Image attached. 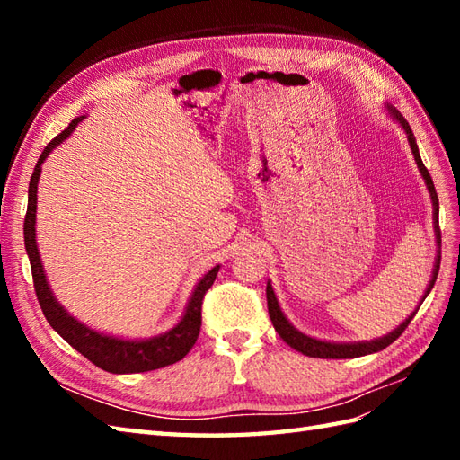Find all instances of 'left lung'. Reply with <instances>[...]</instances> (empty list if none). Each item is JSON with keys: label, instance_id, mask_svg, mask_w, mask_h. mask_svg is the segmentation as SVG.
I'll use <instances>...</instances> for the list:
<instances>
[{"label": "left lung", "instance_id": "1", "mask_svg": "<svg viewBox=\"0 0 460 460\" xmlns=\"http://www.w3.org/2000/svg\"><path fill=\"white\" fill-rule=\"evenodd\" d=\"M384 106H385V111L389 114V119H392L394 122H397L399 128H402L407 134V142H409V148H411V154H413V158H415L417 170H419V173H421V178H423V181L427 185L429 198H431V203H433V229H435L437 255H435V265H433L431 279H429V285H427V288L423 292L421 300H419L417 308L402 322V324H399L397 328H394L392 332H387L385 336H379V338H374V340H361V341H330V340H320V338L305 334V332H300L287 318L285 312H282V308L279 305V298L275 295V288H272L270 280H267V306H269V316H270L272 326H275V330L279 332V336L285 340L290 348H295L296 351H300V354H305L308 358L348 359V358H359V356L376 354V351H381L384 348H387L389 344H392V341H395L399 336L403 334V330L409 326V322L413 320L419 306L423 305V300L427 298L429 292L433 290V285H435L437 275H438V267H441V231H438V198H437L433 180H431V175H429L427 168L423 165L421 154H419L411 126H409V122L403 119V114L399 112L395 106L387 104V102Z\"/></svg>", "mask_w": 460, "mask_h": 460}]
</instances>
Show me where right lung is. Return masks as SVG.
I'll list each match as a JSON object with an SVG mask.
<instances>
[{"label":"right lung","mask_w":460,"mask_h":460,"mask_svg":"<svg viewBox=\"0 0 460 460\" xmlns=\"http://www.w3.org/2000/svg\"><path fill=\"white\" fill-rule=\"evenodd\" d=\"M86 116H79L75 119L68 128H65L61 134L57 136L55 140L47 144L43 154L39 155L37 165L31 175V181H29V191H27V215L23 223V235H25V251L29 262H31V272H33V285L37 292V300L41 305L43 314L53 330L61 336L65 341H68L76 351L91 359L94 366H99L104 371H111V374H140V371H152L160 369L165 366H172L175 361H180L188 351L193 348L195 340L199 336L201 328V300L203 295L208 292L213 285L215 277L219 272V265L209 269L205 275L198 280V285L193 287L191 296L185 305L180 320L175 324L162 332L158 336L152 338H122V336H112L104 334L101 330H94L86 326L84 322L75 318L71 312H68L61 302L57 300L55 292L49 285L45 267L41 255H39L37 247V185L41 180V165L49 158L57 146H61L68 136L75 132L79 122H83Z\"/></svg>","instance_id":"1"}]
</instances>
